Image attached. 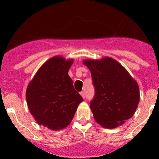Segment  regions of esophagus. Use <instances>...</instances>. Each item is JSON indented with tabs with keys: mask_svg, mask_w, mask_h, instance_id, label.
Here are the masks:
<instances>
[{
	"mask_svg": "<svg viewBox=\"0 0 159 159\" xmlns=\"http://www.w3.org/2000/svg\"><path fill=\"white\" fill-rule=\"evenodd\" d=\"M80 94H81V95L84 98V97H85V93H84V91H81V92H80Z\"/></svg>",
	"mask_w": 159,
	"mask_h": 159,
	"instance_id": "1",
	"label": "esophagus"
}]
</instances>
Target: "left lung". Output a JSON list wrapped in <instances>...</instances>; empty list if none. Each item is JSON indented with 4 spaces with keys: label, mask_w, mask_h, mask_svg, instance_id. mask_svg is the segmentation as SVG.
I'll use <instances>...</instances> for the list:
<instances>
[{
    "label": "left lung",
    "mask_w": 159,
    "mask_h": 159,
    "mask_svg": "<svg viewBox=\"0 0 159 159\" xmlns=\"http://www.w3.org/2000/svg\"><path fill=\"white\" fill-rule=\"evenodd\" d=\"M91 70L94 95L90 108L95 121L107 129L122 125L134 115L139 102L137 82L118 61L111 57L85 60Z\"/></svg>",
    "instance_id": "left-lung-1"
}]
</instances>
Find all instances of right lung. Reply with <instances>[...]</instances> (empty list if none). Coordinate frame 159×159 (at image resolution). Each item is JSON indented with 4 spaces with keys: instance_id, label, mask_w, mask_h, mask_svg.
Here are the masks:
<instances>
[{
    "instance_id": "1",
    "label": "right lung",
    "mask_w": 159,
    "mask_h": 159,
    "mask_svg": "<svg viewBox=\"0 0 159 159\" xmlns=\"http://www.w3.org/2000/svg\"><path fill=\"white\" fill-rule=\"evenodd\" d=\"M72 62L58 56L49 59L28 84V109L40 125L55 131L64 129L83 101L68 75Z\"/></svg>"
}]
</instances>
